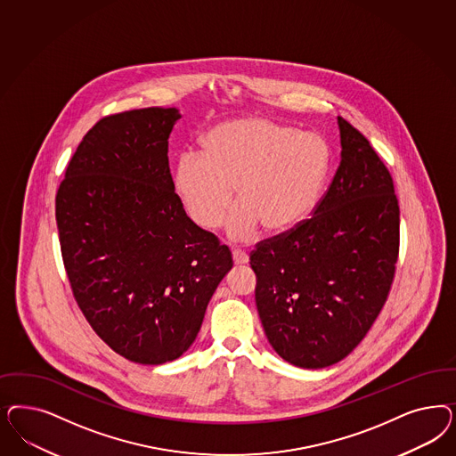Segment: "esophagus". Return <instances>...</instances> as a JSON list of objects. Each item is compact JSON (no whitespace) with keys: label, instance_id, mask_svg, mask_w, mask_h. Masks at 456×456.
<instances>
[{"label":"esophagus","instance_id":"34e87169","mask_svg":"<svg viewBox=\"0 0 456 456\" xmlns=\"http://www.w3.org/2000/svg\"><path fill=\"white\" fill-rule=\"evenodd\" d=\"M233 262L236 265L248 264V253L240 250V248H235L233 250Z\"/></svg>","mask_w":456,"mask_h":456}]
</instances>
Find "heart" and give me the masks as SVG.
<instances>
[{"instance_id":"1","label":"heart","mask_w":456,"mask_h":456,"mask_svg":"<svg viewBox=\"0 0 456 456\" xmlns=\"http://www.w3.org/2000/svg\"><path fill=\"white\" fill-rule=\"evenodd\" d=\"M203 156L177 162L176 190L194 223L216 230L226 218L236 190L238 209L230 223L236 238H248L262 224L281 233L312 213L330 164V147L321 134L266 118L224 120L203 137Z\"/></svg>"}]
</instances>
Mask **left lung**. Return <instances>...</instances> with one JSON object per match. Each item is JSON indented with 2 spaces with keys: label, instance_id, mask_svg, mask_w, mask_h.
I'll return each mask as SVG.
<instances>
[{
  "label": "left lung",
  "instance_id": "left-lung-1",
  "mask_svg": "<svg viewBox=\"0 0 456 456\" xmlns=\"http://www.w3.org/2000/svg\"><path fill=\"white\" fill-rule=\"evenodd\" d=\"M338 120L342 159L312 216L250 253L265 334L298 368H327L353 353L396 273L393 177L368 139L346 118Z\"/></svg>",
  "mask_w": 456,
  "mask_h": 456
}]
</instances>
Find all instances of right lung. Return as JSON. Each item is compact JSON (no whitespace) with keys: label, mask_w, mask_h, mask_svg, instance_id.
<instances>
[{"label":"right lung","mask_w":456,"mask_h":456,"mask_svg":"<svg viewBox=\"0 0 456 456\" xmlns=\"http://www.w3.org/2000/svg\"><path fill=\"white\" fill-rule=\"evenodd\" d=\"M181 118L147 107L101 118L77 147L55 198L60 250L77 305L118 355L158 366L190 349L233 266L194 224L167 159Z\"/></svg>","instance_id":"1"}]
</instances>
